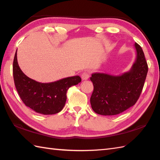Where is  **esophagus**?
Wrapping results in <instances>:
<instances>
[{
    "label": "esophagus",
    "mask_w": 160,
    "mask_h": 160,
    "mask_svg": "<svg viewBox=\"0 0 160 160\" xmlns=\"http://www.w3.org/2000/svg\"><path fill=\"white\" fill-rule=\"evenodd\" d=\"M89 73H87V72H83L81 75V78H82V79L83 80H87L89 78Z\"/></svg>",
    "instance_id": "34e87169"
}]
</instances>
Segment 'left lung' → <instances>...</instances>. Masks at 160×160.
Masks as SVG:
<instances>
[{
  "label": "left lung",
  "instance_id": "1",
  "mask_svg": "<svg viewBox=\"0 0 160 160\" xmlns=\"http://www.w3.org/2000/svg\"><path fill=\"white\" fill-rule=\"evenodd\" d=\"M136 59L127 72L119 76L93 73L90 80L93 91L90 98L95 113L115 115L136 103L143 89L148 73V64L142 47L135 42Z\"/></svg>",
  "mask_w": 160,
  "mask_h": 160
}]
</instances>
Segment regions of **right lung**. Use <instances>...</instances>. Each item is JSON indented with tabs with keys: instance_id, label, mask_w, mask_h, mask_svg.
<instances>
[{
	"instance_id": "1",
	"label": "right lung",
	"mask_w": 160,
	"mask_h": 160,
	"mask_svg": "<svg viewBox=\"0 0 160 160\" xmlns=\"http://www.w3.org/2000/svg\"><path fill=\"white\" fill-rule=\"evenodd\" d=\"M16 52L13 62V80L23 103L40 114L59 113L65 105L67 90L80 82V77H68L49 83L38 82L27 76L20 69Z\"/></svg>"
}]
</instances>
